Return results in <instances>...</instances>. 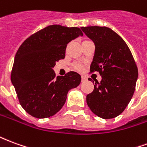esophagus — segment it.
<instances>
[{
    "label": "esophagus",
    "instance_id": "obj_1",
    "mask_svg": "<svg viewBox=\"0 0 147 147\" xmlns=\"http://www.w3.org/2000/svg\"><path fill=\"white\" fill-rule=\"evenodd\" d=\"M81 80H82V82H84V81H86V77L84 76H82V77H81Z\"/></svg>",
    "mask_w": 147,
    "mask_h": 147
}]
</instances>
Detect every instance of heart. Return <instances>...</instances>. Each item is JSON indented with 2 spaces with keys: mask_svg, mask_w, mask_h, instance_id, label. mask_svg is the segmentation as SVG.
Here are the masks:
<instances>
[{
  "mask_svg": "<svg viewBox=\"0 0 147 147\" xmlns=\"http://www.w3.org/2000/svg\"><path fill=\"white\" fill-rule=\"evenodd\" d=\"M74 67L78 71H82L83 68V66L81 64H74Z\"/></svg>",
  "mask_w": 147,
  "mask_h": 147,
  "instance_id": "1",
  "label": "heart"
}]
</instances>
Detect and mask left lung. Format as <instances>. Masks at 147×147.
Segmentation results:
<instances>
[{"label":"left lung","mask_w":147,"mask_h":147,"mask_svg":"<svg viewBox=\"0 0 147 147\" xmlns=\"http://www.w3.org/2000/svg\"><path fill=\"white\" fill-rule=\"evenodd\" d=\"M81 29L95 45L90 72L98 71L102 76L93 92L86 95V103L98 117L115 118L123 113L135 92L138 79L136 61L125 42L110 28L94 26Z\"/></svg>","instance_id":"obj_1"}]
</instances>
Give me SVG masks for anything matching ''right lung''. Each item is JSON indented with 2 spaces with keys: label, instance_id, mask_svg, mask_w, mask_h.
<instances>
[{
  "label": "right lung",
  "instance_id": "1",
  "mask_svg": "<svg viewBox=\"0 0 147 147\" xmlns=\"http://www.w3.org/2000/svg\"><path fill=\"white\" fill-rule=\"evenodd\" d=\"M79 27L50 25L27 38L18 49L11 73L21 106L36 118H47L60 111L67 92L81 82L80 75L70 71L56 77V62L65 57L67 43L83 36Z\"/></svg>",
  "mask_w": 147,
  "mask_h": 147
}]
</instances>
